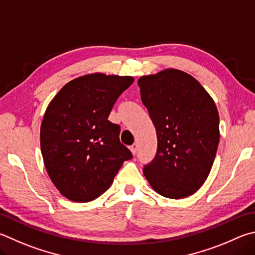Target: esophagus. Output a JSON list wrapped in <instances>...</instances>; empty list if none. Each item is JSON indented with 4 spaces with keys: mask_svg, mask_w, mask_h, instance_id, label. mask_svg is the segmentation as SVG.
Returning a JSON list of instances; mask_svg holds the SVG:
<instances>
[{
    "mask_svg": "<svg viewBox=\"0 0 255 255\" xmlns=\"http://www.w3.org/2000/svg\"><path fill=\"white\" fill-rule=\"evenodd\" d=\"M130 150H131L133 155L136 154V152H137V143H132V145L130 146Z\"/></svg>",
    "mask_w": 255,
    "mask_h": 255,
    "instance_id": "1",
    "label": "esophagus"
}]
</instances>
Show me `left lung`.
I'll use <instances>...</instances> for the list:
<instances>
[{
	"label": "left lung",
	"instance_id": "obj_1",
	"mask_svg": "<svg viewBox=\"0 0 255 255\" xmlns=\"http://www.w3.org/2000/svg\"><path fill=\"white\" fill-rule=\"evenodd\" d=\"M138 86L158 142L143 175L161 196L192 195L210 174L220 142L214 100L195 78L177 69L142 76Z\"/></svg>",
	"mask_w": 255,
	"mask_h": 255
}]
</instances>
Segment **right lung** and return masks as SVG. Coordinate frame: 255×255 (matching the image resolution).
Wrapping results in <instances>:
<instances>
[{"label":"right lung","instance_id":"right-lung-1","mask_svg":"<svg viewBox=\"0 0 255 255\" xmlns=\"http://www.w3.org/2000/svg\"><path fill=\"white\" fill-rule=\"evenodd\" d=\"M133 82L129 76L91 73L73 79L51 100L40 129L45 169L54 186L73 202L104 194L132 155L108 120L116 100Z\"/></svg>","mask_w":255,"mask_h":255}]
</instances>
